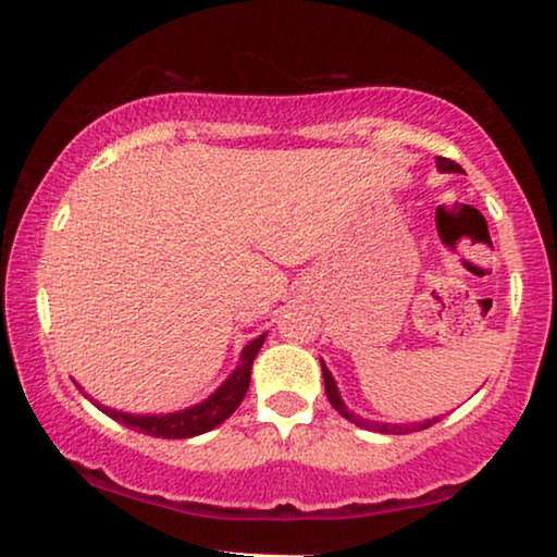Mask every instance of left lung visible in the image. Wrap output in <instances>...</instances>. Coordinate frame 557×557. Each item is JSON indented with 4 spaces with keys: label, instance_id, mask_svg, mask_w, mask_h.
<instances>
[{
    "label": "left lung",
    "instance_id": "left-lung-1",
    "mask_svg": "<svg viewBox=\"0 0 557 557\" xmlns=\"http://www.w3.org/2000/svg\"><path fill=\"white\" fill-rule=\"evenodd\" d=\"M436 164H438V170H441V172H461V166L456 164V162H451V159H446V157H438V159H436ZM322 375H324V391H326V398H330L332 408L337 410L339 416H345L349 423L362 425V429H368V431H377V433H408V431H413V429H416V431H423V429H429V425H433V423L438 421V418H433V421H423V423H413V425H395V423H375V421H364V418L355 416V413H349L345 403H342V398H339V391H337V383H334L332 372L326 370L324 360H322Z\"/></svg>",
    "mask_w": 557,
    "mask_h": 557
}]
</instances>
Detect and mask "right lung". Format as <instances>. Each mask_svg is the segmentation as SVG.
Segmentation results:
<instances>
[{
  "instance_id": "right-lung-1",
  "label": "right lung",
  "mask_w": 557,
  "mask_h": 557,
  "mask_svg": "<svg viewBox=\"0 0 557 557\" xmlns=\"http://www.w3.org/2000/svg\"><path fill=\"white\" fill-rule=\"evenodd\" d=\"M265 334L256 337L246 349L240 352V364L235 368L231 377L225 380L223 385L218 387L215 393L210 395L208 400L197 403L193 408L177 410V413H166V416H132V413H121V410L113 408H103L106 416L113 418V421L124 423L126 429H134L139 433H147V436L154 438H193L200 436V433H208L231 418L235 413V408L240 406V400L246 398L248 385H250V368H253V360L258 355V349L263 347Z\"/></svg>"
}]
</instances>
